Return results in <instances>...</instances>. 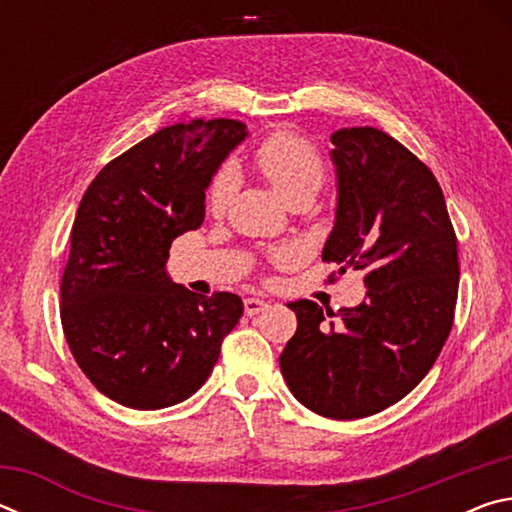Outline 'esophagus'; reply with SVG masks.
<instances>
[{
  "instance_id": "obj_1",
  "label": "esophagus",
  "mask_w": 512,
  "mask_h": 512,
  "mask_svg": "<svg viewBox=\"0 0 512 512\" xmlns=\"http://www.w3.org/2000/svg\"><path fill=\"white\" fill-rule=\"evenodd\" d=\"M266 307H268V302L262 298H246L244 300V309L248 316H255V314H259V311H264Z\"/></svg>"
}]
</instances>
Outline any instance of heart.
Wrapping results in <instances>:
<instances>
[{"mask_svg":"<svg viewBox=\"0 0 512 512\" xmlns=\"http://www.w3.org/2000/svg\"><path fill=\"white\" fill-rule=\"evenodd\" d=\"M257 169L273 192L287 201L296 192H316L323 180V158L307 140L293 133H277L259 146L255 155ZM232 169H223L210 185V205L221 210L232 192Z\"/></svg>","mask_w":512,"mask_h":512,"instance_id":"b5f03b06","label":"heart"}]
</instances>
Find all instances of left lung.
<instances>
[{
    "label": "left lung",
    "instance_id": "1",
    "mask_svg": "<svg viewBox=\"0 0 512 512\" xmlns=\"http://www.w3.org/2000/svg\"><path fill=\"white\" fill-rule=\"evenodd\" d=\"M334 228L325 262L366 271V298L339 320L314 300L287 302L298 329L280 354L289 391L334 420L379 413L409 395L452 332L456 235L438 180L372 126L334 131Z\"/></svg>",
    "mask_w": 512,
    "mask_h": 512
}]
</instances>
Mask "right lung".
Listing matches in <instances>:
<instances>
[{"label": "right lung", "instance_id": "obj_1", "mask_svg": "<svg viewBox=\"0 0 512 512\" xmlns=\"http://www.w3.org/2000/svg\"><path fill=\"white\" fill-rule=\"evenodd\" d=\"M248 137L237 119L167 126L99 171L76 212L60 318L76 363L128 409H167L212 375L239 323L235 293H198L167 273L171 241L205 219V192Z\"/></svg>", "mask_w": 512, "mask_h": 512}]
</instances>
